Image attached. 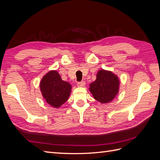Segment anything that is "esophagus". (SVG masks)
Wrapping results in <instances>:
<instances>
[{
	"label": "esophagus",
	"mask_w": 160,
	"mask_h": 160,
	"mask_svg": "<svg viewBox=\"0 0 160 160\" xmlns=\"http://www.w3.org/2000/svg\"><path fill=\"white\" fill-rule=\"evenodd\" d=\"M85 85V82L83 81L79 82V83H77V86H78V87H84Z\"/></svg>",
	"instance_id": "obj_1"
}]
</instances>
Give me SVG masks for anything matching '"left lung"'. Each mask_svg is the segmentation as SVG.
<instances>
[{
    "mask_svg": "<svg viewBox=\"0 0 160 160\" xmlns=\"http://www.w3.org/2000/svg\"><path fill=\"white\" fill-rule=\"evenodd\" d=\"M89 86V91L95 99L101 103H108L118 94L119 80L111 71L101 69L97 73L95 81Z\"/></svg>",
    "mask_w": 160,
    "mask_h": 160,
    "instance_id": "8db88e82",
    "label": "left lung"
}]
</instances>
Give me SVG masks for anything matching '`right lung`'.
Segmentation results:
<instances>
[{
  "label": "right lung",
  "mask_w": 160,
  "mask_h": 160,
  "mask_svg": "<svg viewBox=\"0 0 160 160\" xmlns=\"http://www.w3.org/2000/svg\"><path fill=\"white\" fill-rule=\"evenodd\" d=\"M71 88L69 83L62 80L57 71L47 72L40 82V89L43 98L55 108H59L69 99Z\"/></svg>",
  "instance_id": "obj_1"
}]
</instances>
